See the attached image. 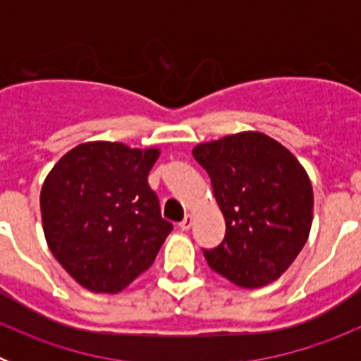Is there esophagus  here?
<instances>
[{
  "instance_id": "34e87169",
  "label": "esophagus",
  "mask_w": 361,
  "mask_h": 361,
  "mask_svg": "<svg viewBox=\"0 0 361 361\" xmlns=\"http://www.w3.org/2000/svg\"><path fill=\"white\" fill-rule=\"evenodd\" d=\"M191 224H193V216L188 213V215L183 219V222H178V228L183 229V231H188V229L191 228Z\"/></svg>"
}]
</instances>
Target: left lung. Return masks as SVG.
Listing matches in <instances>:
<instances>
[{
  "label": "left lung",
  "mask_w": 361,
  "mask_h": 361,
  "mask_svg": "<svg viewBox=\"0 0 361 361\" xmlns=\"http://www.w3.org/2000/svg\"><path fill=\"white\" fill-rule=\"evenodd\" d=\"M226 219V235L204 257L238 288H262L288 271L309 237L312 188L296 157L275 139L242 132L195 146Z\"/></svg>",
  "instance_id": "8db88e82"
}]
</instances>
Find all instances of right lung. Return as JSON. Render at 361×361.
Masks as SVG:
<instances>
[{
	"mask_svg": "<svg viewBox=\"0 0 361 361\" xmlns=\"http://www.w3.org/2000/svg\"><path fill=\"white\" fill-rule=\"evenodd\" d=\"M159 149L85 142L54 166L41 188L44 237L82 288L119 293L153 264L173 224L161 216L148 173Z\"/></svg>",
	"mask_w": 361,
	"mask_h": 361,
	"instance_id": "right-lung-1",
	"label": "right lung"
}]
</instances>
